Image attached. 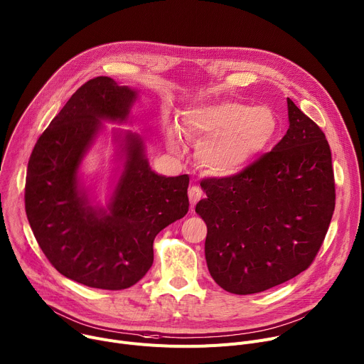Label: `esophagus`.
Listing matches in <instances>:
<instances>
[{"label":"esophagus","instance_id":"esophagus-1","mask_svg":"<svg viewBox=\"0 0 364 364\" xmlns=\"http://www.w3.org/2000/svg\"><path fill=\"white\" fill-rule=\"evenodd\" d=\"M188 196H189L191 207L193 208L196 205L198 200L203 198V191H200V188H198V186H191L189 191H188Z\"/></svg>","mask_w":364,"mask_h":364}]
</instances>
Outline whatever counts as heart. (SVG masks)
<instances>
[{
    "label": "heart",
    "mask_w": 364,
    "mask_h": 364,
    "mask_svg": "<svg viewBox=\"0 0 364 364\" xmlns=\"http://www.w3.org/2000/svg\"><path fill=\"white\" fill-rule=\"evenodd\" d=\"M181 121L185 137L199 146V164L214 175L243 169L277 133V118L270 108H249L235 101L191 107L182 112ZM165 137L171 151L183 153V137L176 124L166 127Z\"/></svg>",
    "instance_id": "heart-1"
}]
</instances>
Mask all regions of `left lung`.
<instances>
[{"label":"left lung","instance_id":"left-lung-1","mask_svg":"<svg viewBox=\"0 0 364 364\" xmlns=\"http://www.w3.org/2000/svg\"><path fill=\"white\" fill-rule=\"evenodd\" d=\"M289 129L243 171L200 182L196 214L207 224L213 279L235 295L263 292L306 270L336 207L330 144L288 98Z\"/></svg>","mask_w":364,"mask_h":364}]
</instances>
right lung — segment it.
<instances>
[{
	"mask_svg": "<svg viewBox=\"0 0 364 364\" xmlns=\"http://www.w3.org/2000/svg\"><path fill=\"white\" fill-rule=\"evenodd\" d=\"M136 91L97 76L77 88L38 137L27 168L24 204L37 243L63 276L90 288L127 289L153 264L159 231L186 215L189 176L150 171L140 137L126 134V165L109 213L79 192L80 160L101 119L127 118Z\"/></svg>",
	"mask_w": 364,
	"mask_h": 364,
	"instance_id": "add662e5",
	"label": "right lung"
}]
</instances>
